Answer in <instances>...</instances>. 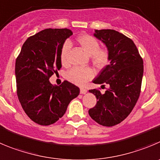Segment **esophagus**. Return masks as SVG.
<instances>
[{
  "instance_id": "obj_1",
  "label": "esophagus",
  "mask_w": 160,
  "mask_h": 160,
  "mask_svg": "<svg viewBox=\"0 0 160 160\" xmlns=\"http://www.w3.org/2000/svg\"><path fill=\"white\" fill-rule=\"evenodd\" d=\"M87 92L88 91L86 88H80V94H86Z\"/></svg>"
}]
</instances>
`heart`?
<instances>
[{
  "label": "heart",
  "mask_w": 160,
  "mask_h": 160,
  "mask_svg": "<svg viewBox=\"0 0 160 160\" xmlns=\"http://www.w3.org/2000/svg\"><path fill=\"white\" fill-rule=\"evenodd\" d=\"M77 42L80 45L82 50L91 55L93 65L97 68H103L108 64L110 54L107 50L99 49V43L94 37L89 35H81L77 37ZM70 49V43L66 42L62 46L60 59L62 63H65L67 61V55ZM94 76V72L90 68H80L74 67L66 73V77L68 80L78 85H83L88 80L92 79Z\"/></svg>",
  "instance_id": "obj_1"
}]
</instances>
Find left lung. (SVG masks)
<instances>
[{
  "label": "left lung",
  "mask_w": 160,
  "mask_h": 160,
  "mask_svg": "<svg viewBox=\"0 0 160 160\" xmlns=\"http://www.w3.org/2000/svg\"><path fill=\"white\" fill-rule=\"evenodd\" d=\"M94 36L107 47L110 63L93 83L107 84L109 89L103 95L96 89L89 90L98 101L88 114L97 123L110 127L125 120L135 107L141 93L144 63L132 40L122 33L95 30Z\"/></svg>",
  "instance_id": "8db88e82"
}]
</instances>
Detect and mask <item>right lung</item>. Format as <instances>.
<instances>
[{
  "mask_svg": "<svg viewBox=\"0 0 160 160\" xmlns=\"http://www.w3.org/2000/svg\"><path fill=\"white\" fill-rule=\"evenodd\" d=\"M72 35L67 28L41 31L26 40L16 61L18 98L27 115L39 125L55 123L80 94V88L67 80L60 86L50 82L62 68L61 50Z\"/></svg>",
  "mask_w": 160,
  "mask_h": 160,
  "instance_id": "right-lung-1",
  "label": "right lung"
}]
</instances>
